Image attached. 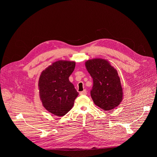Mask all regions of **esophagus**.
<instances>
[{
    "instance_id": "obj_1",
    "label": "esophagus",
    "mask_w": 157,
    "mask_h": 157,
    "mask_svg": "<svg viewBox=\"0 0 157 157\" xmlns=\"http://www.w3.org/2000/svg\"><path fill=\"white\" fill-rule=\"evenodd\" d=\"M87 94V91L86 90H84L83 91H82L80 92V95H86Z\"/></svg>"
}]
</instances>
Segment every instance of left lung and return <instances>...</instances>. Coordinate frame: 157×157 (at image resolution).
<instances>
[{
    "mask_svg": "<svg viewBox=\"0 0 157 157\" xmlns=\"http://www.w3.org/2000/svg\"><path fill=\"white\" fill-rule=\"evenodd\" d=\"M85 66L94 81L90 94L94 104L105 111L117 107L122 101L123 90L117 69L102 59L88 60Z\"/></svg>",
    "mask_w": 157,
    "mask_h": 157,
    "instance_id": "left-lung-1",
    "label": "left lung"
}]
</instances>
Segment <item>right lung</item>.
<instances>
[{"label":"right lung","instance_id":"add662e5","mask_svg":"<svg viewBox=\"0 0 157 157\" xmlns=\"http://www.w3.org/2000/svg\"><path fill=\"white\" fill-rule=\"evenodd\" d=\"M75 65V62L59 60L49 65L40 76V98L45 109L56 116L67 114L79 94L69 79Z\"/></svg>","mask_w":157,"mask_h":157}]
</instances>
